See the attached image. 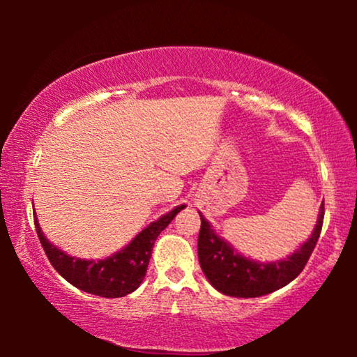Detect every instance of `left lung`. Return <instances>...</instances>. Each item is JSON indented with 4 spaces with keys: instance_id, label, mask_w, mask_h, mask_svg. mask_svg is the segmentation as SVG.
Returning <instances> with one entry per match:
<instances>
[{
    "instance_id": "8db88e82",
    "label": "left lung",
    "mask_w": 357,
    "mask_h": 357,
    "mask_svg": "<svg viewBox=\"0 0 357 357\" xmlns=\"http://www.w3.org/2000/svg\"><path fill=\"white\" fill-rule=\"evenodd\" d=\"M324 203L309 241L284 260L260 263L238 255L229 243L214 234L209 222L202 218L198 236V260L208 281L219 292L232 297H260L281 289L296 280L304 270L319 241L324 226Z\"/></svg>"
}]
</instances>
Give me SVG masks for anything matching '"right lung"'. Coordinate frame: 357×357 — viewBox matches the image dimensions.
I'll list each match as a JSON object with an SVG mask.
<instances>
[{
    "instance_id": "right-lung-1",
    "label": "right lung",
    "mask_w": 357,
    "mask_h": 357,
    "mask_svg": "<svg viewBox=\"0 0 357 357\" xmlns=\"http://www.w3.org/2000/svg\"><path fill=\"white\" fill-rule=\"evenodd\" d=\"M183 208L185 204L172 209L155 222L149 224L144 231H141L123 250L99 261L73 258L65 252L58 250L43 236L37 218H33V222H36L38 241H40L52 266L68 282H71L77 289L89 292V294L100 297H123L141 284L146 270H148L155 238Z\"/></svg>"
}]
</instances>
